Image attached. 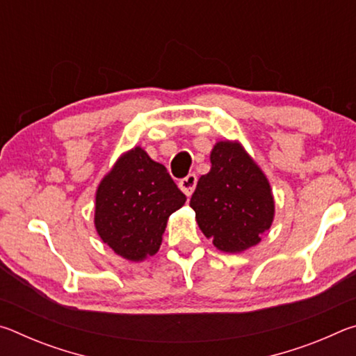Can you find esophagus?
<instances>
[{
    "mask_svg": "<svg viewBox=\"0 0 356 356\" xmlns=\"http://www.w3.org/2000/svg\"><path fill=\"white\" fill-rule=\"evenodd\" d=\"M196 184H197V176H196L195 172H190L188 176L180 180L179 186H180V190H182L186 196H191V193L195 191V188H196Z\"/></svg>",
    "mask_w": 356,
    "mask_h": 356,
    "instance_id": "obj_1",
    "label": "esophagus"
}]
</instances>
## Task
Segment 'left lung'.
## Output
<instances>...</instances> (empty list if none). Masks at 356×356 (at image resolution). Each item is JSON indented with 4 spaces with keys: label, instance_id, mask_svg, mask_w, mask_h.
I'll return each mask as SVG.
<instances>
[{
    "label": "left lung",
    "instance_id": "obj_1",
    "mask_svg": "<svg viewBox=\"0 0 356 356\" xmlns=\"http://www.w3.org/2000/svg\"><path fill=\"white\" fill-rule=\"evenodd\" d=\"M210 163L190 200L197 225L221 251L248 250L272 226L275 202L268 180L237 143H216Z\"/></svg>",
    "mask_w": 356,
    "mask_h": 356
}]
</instances>
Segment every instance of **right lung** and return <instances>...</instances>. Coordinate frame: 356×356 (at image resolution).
<instances>
[{
	"label": "right lung",
	"mask_w": 356,
	"mask_h": 356,
	"mask_svg": "<svg viewBox=\"0 0 356 356\" xmlns=\"http://www.w3.org/2000/svg\"><path fill=\"white\" fill-rule=\"evenodd\" d=\"M185 200L166 168L135 147L99 185L95 229L119 256L143 261L159 251L168 218Z\"/></svg>",
	"instance_id": "add662e5"
}]
</instances>
